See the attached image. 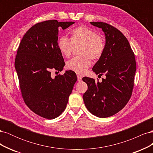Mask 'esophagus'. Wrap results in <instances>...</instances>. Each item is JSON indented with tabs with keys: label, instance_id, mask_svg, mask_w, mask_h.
I'll use <instances>...</instances> for the list:
<instances>
[{
	"label": "esophagus",
	"instance_id": "esophagus-1",
	"mask_svg": "<svg viewBox=\"0 0 153 153\" xmlns=\"http://www.w3.org/2000/svg\"><path fill=\"white\" fill-rule=\"evenodd\" d=\"M82 79V77L80 75H77V80L78 82H81Z\"/></svg>",
	"mask_w": 153,
	"mask_h": 153
}]
</instances>
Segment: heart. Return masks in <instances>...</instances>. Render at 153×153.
I'll use <instances>...</instances> for the list:
<instances>
[{
	"instance_id": "obj_1",
	"label": "heart",
	"mask_w": 153,
	"mask_h": 153,
	"mask_svg": "<svg viewBox=\"0 0 153 153\" xmlns=\"http://www.w3.org/2000/svg\"><path fill=\"white\" fill-rule=\"evenodd\" d=\"M81 45L79 54L81 56L73 57L66 63L69 70L82 75L91 65V59H99L105 48V43L102 36L88 27L80 26L69 32V39L64 36L59 38L57 48L63 55L69 57L73 52L74 47Z\"/></svg>"
}]
</instances>
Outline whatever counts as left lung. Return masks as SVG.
I'll use <instances>...</instances> for the list:
<instances>
[{"instance_id": "1", "label": "left lung", "mask_w": 153, "mask_h": 153, "mask_svg": "<svg viewBox=\"0 0 153 153\" xmlns=\"http://www.w3.org/2000/svg\"><path fill=\"white\" fill-rule=\"evenodd\" d=\"M102 29L105 48L92 68L96 75L105 74L102 82L84 77L88 89L83 95L87 110L96 116L105 118L117 114L130 99L134 85L136 61L128 39L122 32L104 22H90Z\"/></svg>"}]
</instances>
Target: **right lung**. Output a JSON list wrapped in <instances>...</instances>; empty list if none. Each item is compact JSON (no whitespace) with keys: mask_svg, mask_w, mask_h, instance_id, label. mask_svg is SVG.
Listing matches in <instances>:
<instances>
[{"mask_svg":"<svg viewBox=\"0 0 153 153\" xmlns=\"http://www.w3.org/2000/svg\"><path fill=\"white\" fill-rule=\"evenodd\" d=\"M73 24L56 20L38 23L27 30L17 51L15 66L23 98L32 112L48 119L64 112L77 80L71 70L55 78L50 72L61 71L65 65L57 48L59 29Z\"/></svg>","mask_w":153,"mask_h":153,"instance_id":"1","label":"right lung"}]
</instances>
